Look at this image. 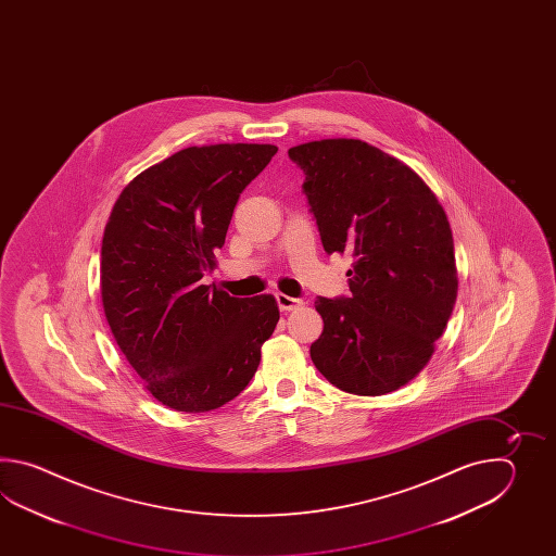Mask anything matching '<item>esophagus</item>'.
<instances>
[{
	"mask_svg": "<svg viewBox=\"0 0 556 556\" xmlns=\"http://www.w3.org/2000/svg\"><path fill=\"white\" fill-rule=\"evenodd\" d=\"M276 302H278V307H280L282 312H292V309H298V307L302 306L300 300H295V298H290V295L286 294H276Z\"/></svg>",
	"mask_w": 556,
	"mask_h": 556,
	"instance_id": "1",
	"label": "esophagus"
}]
</instances>
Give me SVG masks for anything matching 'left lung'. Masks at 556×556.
Returning <instances> with one entry per match:
<instances>
[{
    "label": "left lung",
    "instance_id": "obj_1",
    "mask_svg": "<svg viewBox=\"0 0 556 556\" xmlns=\"http://www.w3.org/2000/svg\"><path fill=\"white\" fill-rule=\"evenodd\" d=\"M328 254H350V298H321L309 348L319 374L354 395L400 390L429 364L457 300L450 220L421 177L359 139L292 147Z\"/></svg>",
    "mask_w": 556,
    "mask_h": 556
}]
</instances>
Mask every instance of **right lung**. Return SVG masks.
Here are the masks:
<instances>
[{
    "label": "right lung",
    "instance_id": "add662e5",
    "mask_svg": "<svg viewBox=\"0 0 556 556\" xmlns=\"http://www.w3.org/2000/svg\"><path fill=\"white\" fill-rule=\"evenodd\" d=\"M278 147H189L118 194L101 247L111 333L154 400L187 414L223 407L249 386L280 319L273 294L232 298L202 283L240 192Z\"/></svg>",
    "mask_w": 556,
    "mask_h": 556
}]
</instances>
